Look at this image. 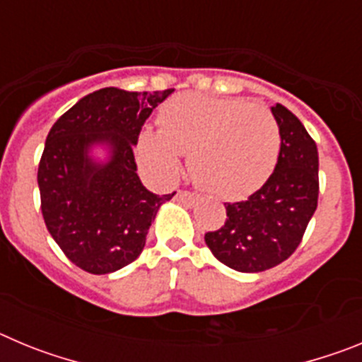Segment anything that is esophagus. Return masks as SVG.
<instances>
[{"label":"esophagus","instance_id":"esophagus-1","mask_svg":"<svg viewBox=\"0 0 362 362\" xmlns=\"http://www.w3.org/2000/svg\"><path fill=\"white\" fill-rule=\"evenodd\" d=\"M175 199L181 201V203H187V204H194L197 199H199V196H196L194 192H188V190H177V194H175Z\"/></svg>","mask_w":362,"mask_h":362}]
</instances>
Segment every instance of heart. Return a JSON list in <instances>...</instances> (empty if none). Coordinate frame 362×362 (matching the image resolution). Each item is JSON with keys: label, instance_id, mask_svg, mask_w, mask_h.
<instances>
[{"label": "heart", "instance_id": "1", "mask_svg": "<svg viewBox=\"0 0 362 362\" xmlns=\"http://www.w3.org/2000/svg\"><path fill=\"white\" fill-rule=\"evenodd\" d=\"M139 136V159L170 181L190 153L192 179L221 199H243L267 183L281 153V130L267 107L245 99L181 94Z\"/></svg>", "mask_w": 362, "mask_h": 362}]
</instances>
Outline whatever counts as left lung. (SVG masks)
<instances>
[{"mask_svg": "<svg viewBox=\"0 0 362 362\" xmlns=\"http://www.w3.org/2000/svg\"><path fill=\"white\" fill-rule=\"evenodd\" d=\"M281 130V153L267 183L246 201L225 203L226 221L204 233L221 263L238 272H263L290 257L317 209V146L286 107H272Z\"/></svg>", "mask_w": 362, "mask_h": 362, "instance_id": "8db88e82", "label": "left lung"}]
</instances>
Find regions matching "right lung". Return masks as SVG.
Instances as JSON below:
<instances>
[{"instance_id": "right-lung-1", "label": "right lung", "mask_w": 362, "mask_h": 362, "mask_svg": "<svg viewBox=\"0 0 362 362\" xmlns=\"http://www.w3.org/2000/svg\"><path fill=\"white\" fill-rule=\"evenodd\" d=\"M172 92L107 86L79 99L47 136L37 168L41 214L63 254L88 274H110L136 261L159 206L175 194L146 190L134 158L143 124ZM94 142L111 146L105 165L88 158Z\"/></svg>"}]
</instances>
